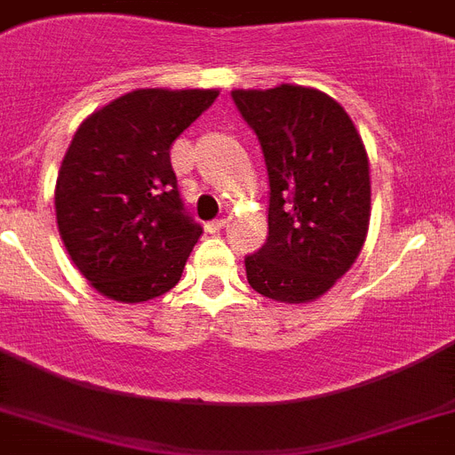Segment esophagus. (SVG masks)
Here are the masks:
<instances>
[{"label": "esophagus", "instance_id": "obj_1", "mask_svg": "<svg viewBox=\"0 0 455 455\" xmlns=\"http://www.w3.org/2000/svg\"><path fill=\"white\" fill-rule=\"evenodd\" d=\"M224 227H227V220H224V217H220V220H212L205 224V228H208L210 234H217V231H221Z\"/></svg>", "mask_w": 455, "mask_h": 455}]
</instances>
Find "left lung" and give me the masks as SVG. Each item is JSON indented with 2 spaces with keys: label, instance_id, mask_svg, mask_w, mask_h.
<instances>
[{
  "label": "left lung",
  "instance_id": "1",
  "mask_svg": "<svg viewBox=\"0 0 455 455\" xmlns=\"http://www.w3.org/2000/svg\"><path fill=\"white\" fill-rule=\"evenodd\" d=\"M268 170V238L245 257L247 283L280 304H308L355 264L369 231V156L355 124L317 88L234 91Z\"/></svg>",
  "mask_w": 455,
  "mask_h": 455
}]
</instances>
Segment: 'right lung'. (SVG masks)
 Returning a JSON list of instances; mask_svg holds the SVG:
<instances>
[{
  "instance_id": "add662e5",
  "label": "right lung",
  "mask_w": 455,
  "mask_h": 455,
  "mask_svg": "<svg viewBox=\"0 0 455 455\" xmlns=\"http://www.w3.org/2000/svg\"><path fill=\"white\" fill-rule=\"evenodd\" d=\"M217 88H138L74 132L55 182L69 259L107 299L142 304L180 283L203 228L184 212L170 147Z\"/></svg>"
}]
</instances>
